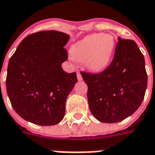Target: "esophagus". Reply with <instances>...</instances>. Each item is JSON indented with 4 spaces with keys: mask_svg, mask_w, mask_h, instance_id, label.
<instances>
[{
    "mask_svg": "<svg viewBox=\"0 0 155 155\" xmlns=\"http://www.w3.org/2000/svg\"><path fill=\"white\" fill-rule=\"evenodd\" d=\"M77 78H78V81H81V80H82V77H81L80 72L77 71Z\"/></svg>",
    "mask_w": 155,
    "mask_h": 155,
    "instance_id": "34e87169",
    "label": "esophagus"
}]
</instances>
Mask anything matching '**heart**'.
Here are the masks:
<instances>
[{"label": "heart", "instance_id": "b5f03b06", "mask_svg": "<svg viewBox=\"0 0 155 155\" xmlns=\"http://www.w3.org/2000/svg\"><path fill=\"white\" fill-rule=\"evenodd\" d=\"M116 48V40L110 34L95 33L86 35L72 46L73 58L85 62L91 71L101 73L110 65Z\"/></svg>", "mask_w": 155, "mask_h": 155}]
</instances>
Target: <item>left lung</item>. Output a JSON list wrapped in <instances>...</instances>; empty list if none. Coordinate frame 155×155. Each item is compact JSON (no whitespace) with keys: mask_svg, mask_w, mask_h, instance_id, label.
Returning a JSON list of instances; mask_svg holds the SVG:
<instances>
[{"mask_svg":"<svg viewBox=\"0 0 155 155\" xmlns=\"http://www.w3.org/2000/svg\"><path fill=\"white\" fill-rule=\"evenodd\" d=\"M88 86L92 115L103 123H116L135 112L143 101L147 74L144 56L134 40L119 37L113 61L100 74L81 73Z\"/></svg>","mask_w":155,"mask_h":155,"instance_id":"1","label":"left lung"}]
</instances>
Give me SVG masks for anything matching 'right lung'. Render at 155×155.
Listing matches in <instances>:
<instances>
[{"instance_id": "add662e5", "label": "right lung", "mask_w": 155, "mask_h": 155, "mask_svg": "<svg viewBox=\"0 0 155 155\" xmlns=\"http://www.w3.org/2000/svg\"><path fill=\"white\" fill-rule=\"evenodd\" d=\"M69 39L57 31L36 32L26 36L9 59L7 94L25 120L50 126L64 118L67 97L78 81L76 73L61 67L68 59L64 47Z\"/></svg>"}]
</instances>
